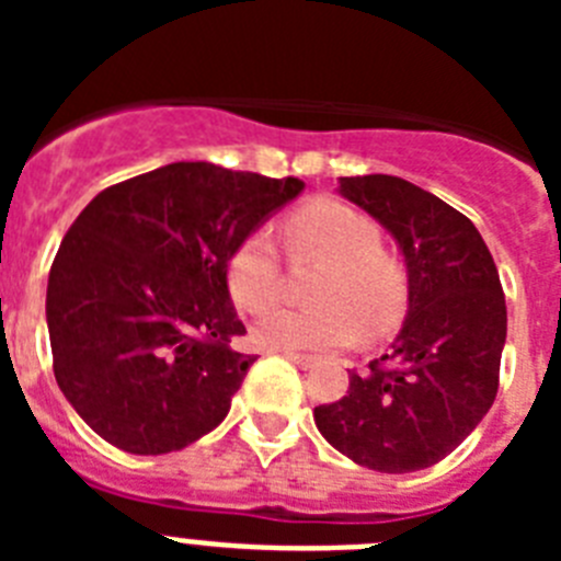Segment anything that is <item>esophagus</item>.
<instances>
[{"label":"esophagus","mask_w":561,"mask_h":561,"mask_svg":"<svg viewBox=\"0 0 561 561\" xmlns=\"http://www.w3.org/2000/svg\"><path fill=\"white\" fill-rule=\"evenodd\" d=\"M286 359H291L297 365V368H304V370H309V368H314L317 365V356H309V354H291V351H286Z\"/></svg>","instance_id":"esophagus-1"}]
</instances>
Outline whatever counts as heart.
<instances>
[{
	"label": "heart",
	"instance_id": "b5f03b06",
	"mask_svg": "<svg viewBox=\"0 0 561 561\" xmlns=\"http://www.w3.org/2000/svg\"><path fill=\"white\" fill-rule=\"evenodd\" d=\"M297 257L323 264L311 284L309 309H275L252 329L266 351H329L362 336L388 334L404 314L408 277L388 252L379 230L359 210L334 199H317L286 225ZM227 286L244 311L270 309L280 295V257L266 230H255L236 247L227 264Z\"/></svg>",
	"mask_w": 561,
	"mask_h": 561
}]
</instances>
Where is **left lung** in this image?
<instances>
[{"instance_id":"obj_1","label":"left lung","mask_w":561,"mask_h":561,"mask_svg":"<svg viewBox=\"0 0 561 561\" xmlns=\"http://www.w3.org/2000/svg\"><path fill=\"white\" fill-rule=\"evenodd\" d=\"M340 196L393 236L408 266V317L390 354L348 376V396L314 408L331 447L376 472L447 458L494 404L505 297L478 227L388 173L340 176Z\"/></svg>"}]
</instances>
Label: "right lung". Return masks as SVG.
Listing matches in <instances>:
<instances>
[{"label":"right lung","mask_w":561,"mask_h":561,"mask_svg":"<svg viewBox=\"0 0 561 561\" xmlns=\"http://www.w3.org/2000/svg\"><path fill=\"white\" fill-rule=\"evenodd\" d=\"M295 176L171 162L101 191L47 284L56 381L112 447L165 455L230 413L255 356L227 289L236 247L304 193Z\"/></svg>","instance_id":"add662e5"}]
</instances>
